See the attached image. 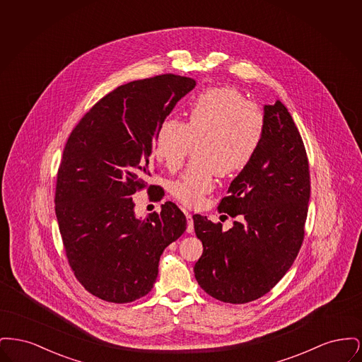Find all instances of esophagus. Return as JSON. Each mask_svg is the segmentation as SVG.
<instances>
[{"mask_svg": "<svg viewBox=\"0 0 362 362\" xmlns=\"http://www.w3.org/2000/svg\"><path fill=\"white\" fill-rule=\"evenodd\" d=\"M186 218H187V232L192 233L194 232V220H192V216L189 214V211H186Z\"/></svg>", "mask_w": 362, "mask_h": 362, "instance_id": "1", "label": "esophagus"}]
</instances>
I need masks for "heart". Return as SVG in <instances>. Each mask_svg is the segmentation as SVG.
<instances>
[{"label": "heart", "mask_w": 362, "mask_h": 362, "mask_svg": "<svg viewBox=\"0 0 362 362\" xmlns=\"http://www.w3.org/2000/svg\"><path fill=\"white\" fill-rule=\"evenodd\" d=\"M264 114L232 86L209 88L189 104L186 123L161 122L155 137V155L171 171L177 170L194 144V157L171 185V194L187 206H198L214 189L216 173L228 176L245 168L257 155Z\"/></svg>", "instance_id": "b5f03b06"}]
</instances>
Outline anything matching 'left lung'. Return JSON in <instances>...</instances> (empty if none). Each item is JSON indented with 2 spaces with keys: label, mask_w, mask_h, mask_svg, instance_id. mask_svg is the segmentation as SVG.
Instances as JSON below:
<instances>
[{
  "label": "left lung",
  "mask_w": 362,
  "mask_h": 362,
  "mask_svg": "<svg viewBox=\"0 0 362 362\" xmlns=\"http://www.w3.org/2000/svg\"><path fill=\"white\" fill-rule=\"evenodd\" d=\"M264 133L251 163L232 180L218 209L241 216L229 230L192 216L204 244L194 266L199 286L232 304L254 301L286 274L304 239L310 202V165L288 108L263 107Z\"/></svg>",
  "instance_id": "left-lung-1"
}]
</instances>
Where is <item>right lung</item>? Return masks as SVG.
Instances as JSON below:
<instances>
[{
    "label": "right lung",
    "instance_id": "1",
    "mask_svg": "<svg viewBox=\"0 0 362 362\" xmlns=\"http://www.w3.org/2000/svg\"><path fill=\"white\" fill-rule=\"evenodd\" d=\"M195 86L161 74L118 86L65 145L55 189L59 232L74 276L104 301L132 303L151 292L163 251L187 228L173 202L138 218L132 197L146 187L160 123Z\"/></svg>",
    "mask_w": 362,
    "mask_h": 362
}]
</instances>
